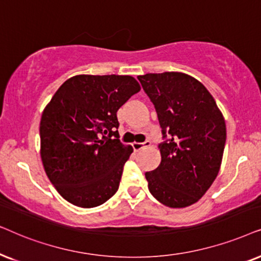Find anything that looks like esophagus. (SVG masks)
Masks as SVG:
<instances>
[{"label":"esophagus","instance_id":"34e87169","mask_svg":"<svg viewBox=\"0 0 261 261\" xmlns=\"http://www.w3.org/2000/svg\"><path fill=\"white\" fill-rule=\"evenodd\" d=\"M149 145H150V141H145L144 143H138V142H135V143H133V148L136 151H138V150H141V149L149 147Z\"/></svg>","mask_w":261,"mask_h":261}]
</instances>
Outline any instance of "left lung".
Here are the masks:
<instances>
[{"instance_id":"obj_1","label":"left lung","mask_w":261,"mask_h":261,"mask_svg":"<svg viewBox=\"0 0 261 261\" xmlns=\"http://www.w3.org/2000/svg\"><path fill=\"white\" fill-rule=\"evenodd\" d=\"M154 103L163 137L161 162L145 173L148 189L163 205L186 207L210 189L223 158L225 120L209 90L179 71L138 76Z\"/></svg>"}]
</instances>
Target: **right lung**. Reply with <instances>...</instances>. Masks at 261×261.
<instances>
[{"mask_svg":"<svg viewBox=\"0 0 261 261\" xmlns=\"http://www.w3.org/2000/svg\"><path fill=\"white\" fill-rule=\"evenodd\" d=\"M141 90L128 75L68 79L40 119V158L57 192L80 207L99 206L117 192L134 149L120 143L117 111Z\"/></svg>","mask_w":261,"mask_h":261,"instance_id":"1","label":"right lung"}]
</instances>
